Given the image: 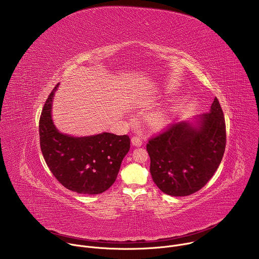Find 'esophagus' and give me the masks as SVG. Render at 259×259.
<instances>
[{
    "label": "esophagus",
    "instance_id": "1",
    "mask_svg": "<svg viewBox=\"0 0 259 259\" xmlns=\"http://www.w3.org/2000/svg\"><path fill=\"white\" fill-rule=\"evenodd\" d=\"M131 142H132V144L133 145H135V146H140V145H142V139L139 137V136H132V138H131Z\"/></svg>",
    "mask_w": 259,
    "mask_h": 259
}]
</instances>
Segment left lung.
Returning a JSON list of instances; mask_svg holds the SVG:
<instances>
[{
	"mask_svg": "<svg viewBox=\"0 0 259 259\" xmlns=\"http://www.w3.org/2000/svg\"><path fill=\"white\" fill-rule=\"evenodd\" d=\"M226 144L225 116L215 97L210 112L200 117L199 127L187 122L170 124L149 139L146 151L154 182L174 197L200 191L217 170Z\"/></svg>",
	"mask_w": 259,
	"mask_h": 259,
	"instance_id": "8db88e82",
	"label": "left lung"
}]
</instances>
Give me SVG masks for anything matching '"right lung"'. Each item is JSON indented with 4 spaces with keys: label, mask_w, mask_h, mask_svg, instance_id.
<instances>
[{
    "label": "right lung",
    "mask_w": 259,
    "mask_h": 259,
    "mask_svg": "<svg viewBox=\"0 0 259 259\" xmlns=\"http://www.w3.org/2000/svg\"><path fill=\"white\" fill-rule=\"evenodd\" d=\"M55 89L44 104L39 122L45 162L67 190L84 195L101 194L116 181L122 160L130 149V138L107 132L80 138L59 133L51 119Z\"/></svg>",
    "instance_id": "right-lung-1"
}]
</instances>
